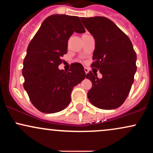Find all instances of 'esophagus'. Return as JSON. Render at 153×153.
Instances as JSON below:
<instances>
[{"instance_id": "1", "label": "esophagus", "mask_w": 153, "mask_h": 153, "mask_svg": "<svg viewBox=\"0 0 153 153\" xmlns=\"http://www.w3.org/2000/svg\"><path fill=\"white\" fill-rule=\"evenodd\" d=\"M84 71H85V73L87 74V73L89 72V69L88 68H86V67H85V68H84Z\"/></svg>"}]
</instances>
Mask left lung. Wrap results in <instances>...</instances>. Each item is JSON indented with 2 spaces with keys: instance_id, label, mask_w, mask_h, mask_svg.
Masks as SVG:
<instances>
[{
  "instance_id": "8db88e82",
  "label": "left lung",
  "mask_w": 153,
  "mask_h": 153,
  "mask_svg": "<svg viewBox=\"0 0 153 153\" xmlns=\"http://www.w3.org/2000/svg\"><path fill=\"white\" fill-rule=\"evenodd\" d=\"M95 39L92 68H97L101 78L92 72L86 78L92 82L88 98L101 109H114L124 102L137 71L136 52L128 36L110 19L103 16L80 18Z\"/></svg>"
}]
</instances>
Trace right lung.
Wrapping results in <instances>:
<instances>
[{"mask_svg": "<svg viewBox=\"0 0 153 153\" xmlns=\"http://www.w3.org/2000/svg\"><path fill=\"white\" fill-rule=\"evenodd\" d=\"M74 31L79 34L85 31L79 17L50 16L28 46L22 71L24 88L32 104L43 113L65 109L71 101L73 87L85 77L80 63H73L68 72L58 68Z\"/></svg>", "mask_w": 153, "mask_h": 153, "instance_id": "1", "label": "right lung"}]
</instances>
